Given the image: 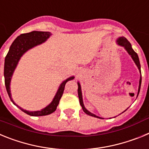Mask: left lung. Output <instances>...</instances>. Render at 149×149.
I'll return each instance as SVG.
<instances>
[{"label": "left lung", "mask_w": 149, "mask_h": 149, "mask_svg": "<svg viewBox=\"0 0 149 149\" xmlns=\"http://www.w3.org/2000/svg\"><path fill=\"white\" fill-rule=\"evenodd\" d=\"M117 44L119 45L122 46L125 48V49L127 51V53L129 54V55H131V58L133 59V60L134 61L135 64L137 66L138 69H139V72L141 74V70H140V63H139V57H138V55L135 52V51L133 50L132 47H131V43L129 42L128 40L126 39L125 37H119V39H117ZM141 82H142V77H140V79H139V89H138V93H137V96L139 93V90H140V86H141ZM77 85H78V89H77V93H78V97H79V101H80V104H81V106L82 107V109L84 110V112L85 113H86L87 115L91 116H94L96 117V118H98V119H103V118H101V117L95 115V114L92 113H90L89 111H88L86 108H85V107H84V102H83V97H82V92H81V84L80 83L77 82ZM127 110H125V111H126ZM124 111V112H125ZM122 112V113H124Z\"/></svg>", "instance_id": "left-lung-1"}]
</instances>
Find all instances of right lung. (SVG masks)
I'll return each instance as SVG.
<instances>
[{
  "mask_svg": "<svg viewBox=\"0 0 149 149\" xmlns=\"http://www.w3.org/2000/svg\"><path fill=\"white\" fill-rule=\"evenodd\" d=\"M51 36V33L50 32H43V31H32V32L27 33L21 34L12 43L10 50H9L7 54L5 57L3 74H4L5 86H6V91H7L9 96H10V100L14 104L16 105L18 108H20L24 113H25L30 116H46L54 113L56 110V107L58 106L60 98L63 95L65 84L68 81L73 80L74 78V77L72 76V77H68L65 81H63L60 84V86H59L58 90L56 92L53 101H51V103L41 110L28 111V110H24L21 107L18 106L12 98L11 93H10V81H11L12 76H13V72H14L17 65H18L19 60L21 59L22 55L25 52H27L28 50L31 49L35 46L42 44Z\"/></svg>",
  "mask_w": 149,
  "mask_h": 149,
  "instance_id": "obj_1",
  "label": "right lung"
}]
</instances>
